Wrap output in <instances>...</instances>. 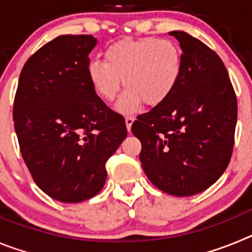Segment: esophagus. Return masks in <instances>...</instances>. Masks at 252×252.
<instances>
[{
  "label": "esophagus",
  "instance_id": "obj_1",
  "mask_svg": "<svg viewBox=\"0 0 252 252\" xmlns=\"http://www.w3.org/2000/svg\"><path fill=\"white\" fill-rule=\"evenodd\" d=\"M133 121H135V117H133V116H126V117H125V122H126V127H127L128 131L131 130V126H132Z\"/></svg>",
  "mask_w": 252,
  "mask_h": 252
}]
</instances>
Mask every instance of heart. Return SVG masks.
<instances>
[{
    "label": "heart",
    "instance_id": "heart-1",
    "mask_svg": "<svg viewBox=\"0 0 252 252\" xmlns=\"http://www.w3.org/2000/svg\"><path fill=\"white\" fill-rule=\"evenodd\" d=\"M104 62L88 65V78L99 98L117 97L122 81L126 91L117 103L122 113L136 111L142 102L158 106L168 99L182 74V55L169 39H125L104 50Z\"/></svg>",
    "mask_w": 252,
    "mask_h": 252
}]
</instances>
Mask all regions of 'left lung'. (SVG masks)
<instances>
[{
  "instance_id": "obj_1",
  "label": "left lung",
  "mask_w": 252,
  "mask_h": 252,
  "mask_svg": "<svg viewBox=\"0 0 252 252\" xmlns=\"http://www.w3.org/2000/svg\"><path fill=\"white\" fill-rule=\"evenodd\" d=\"M170 35L182 48V74L168 99L137 116L131 131L141 142L146 177L162 192L197 194L230 164L237 98L221 58L183 31Z\"/></svg>"
}]
</instances>
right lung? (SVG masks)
<instances>
[{"mask_svg": "<svg viewBox=\"0 0 252 252\" xmlns=\"http://www.w3.org/2000/svg\"><path fill=\"white\" fill-rule=\"evenodd\" d=\"M92 35H60L26 60L13 125L31 177L64 203L87 201L106 183V162L127 136L125 119L93 91Z\"/></svg>", "mask_w": 252, "mask_h": 252, "instance_id": "right-lung-1", "label": "right lung"}]
</instances>
